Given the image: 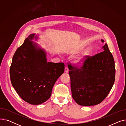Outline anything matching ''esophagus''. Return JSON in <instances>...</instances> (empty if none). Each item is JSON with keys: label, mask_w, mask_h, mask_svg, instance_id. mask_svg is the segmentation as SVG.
Returning <instances> with one entry per match:
<instances>
[{"label": "esophagus", "mask_w": 126, "mask_h": 126, "mask_svg": "<svg viewBox=\"0 0 126 126\" xmlns=\"http://www.w3.org/2000/svg\"><path fill=\"white\" fill-rule=\"evenodd\" d=\"M65 71L66 72H68V71H69V69H68V68L67 67H66V66L65 67Z\"/></svg>", "instance_id": "1"}]
</instances>
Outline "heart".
Listing matches in <instances>:
<instances>
[{
	"label": "heart",
	"mask_w": 126,
	"mask_h": 126,
	"mask_svg": "<svg viewBox=\"0 0 126 126\" xmlns=\"http://www.w3.org/2000/svg\"><path fill=\"white\" fill-rule=\"evenodd\" d=\"M91 52V49L90 48H87L83 50L80 54L75 57L74 62L78 65L82 64L85 60L86 58L89 56Z\"/></svg>",
	"instance_id": "obj_1"
}]
</instances>
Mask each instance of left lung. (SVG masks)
Here are the masks:
<instances>
[{
  "instance_id": "8db88e82",
  "label": "left lung",
  "mask_w": 126,
  "mask_h": 126,
  "mask_svg": "<svg viewBox=\"0 0 126 126\" xmlns=\"http://www.w3.org/2000/svg\"><path fill=\"white\" fill-rule=\"evenodd\" d=\"M103 49L94 56H88L80 67L69 64L72 96L79 105L101 103L113 86L115 76L113 57L107 43Z\"/></svg>"
}]
</instances>
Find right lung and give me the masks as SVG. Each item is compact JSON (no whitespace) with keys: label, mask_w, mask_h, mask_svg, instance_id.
I'll use <instances>...</instances> for the list:
<instances>
[{"label":"right lung","mask_w":126,"mask_h":126,"mask_svg":"<svg viewBox=\"0 0 126 126\" xmlns=\"http://www.w3.org/2000/svg\"><path fill=\"white\" fill-rule=\"evenodd\" d=\"M31 34L13 56L10 69L12 85L23 100L39 105L50 97L53 86L64 71L63 63L47 62L45 51Z\"/></svg>","instance_id":"1"}]
</instances>
